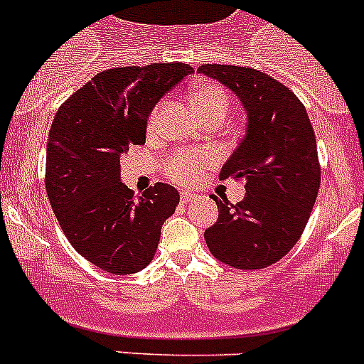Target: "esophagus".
Listing matches in <instances>:
<instances>
[{"instance_id": "esophagus-1", "label": "esophagus", "mask_w": 364, "mask_h": 364, "mask_svg": "<svg viewBox=\"0 0 364 364\" xmlns=\"http://www.w3.org/2000/svg\"><path fill=\"white\" fill-rule=\"evenodd\" d=\"M180 197H182V202H184V204H189V202L197 200V195L191 191H182L180 193Z\"/></svg>"}]
</instances>
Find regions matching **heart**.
I'll return each mask as SVG.
<instances>
[{
  "mask_svg": "<svg viewBox=\"0 0 364 364\" xmlns=\"http://www.w3.org/2000/svg\"><path fill=\"white\" fill-rule=\"evenodd\" d=\"M189 100H191L193 111L200 114H208V112H224L228 114L230 109V98H228L226 91L222 87L215 85V83H202V85L193 87L189 92ZM160 107L154 109L151 114V124H154L156 114H159ZM208 160V154L202 153H180L176 154L171 162L167 164V173L169 176L184 184H191L200 176V167Z\"/></svg>",
  "mask_w": 364,
  "mask_h": 364,
  "instance_id": "heart-1",
  "label": "heart"
}]
</instances>
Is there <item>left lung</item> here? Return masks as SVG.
<instances>
[{"mask_svg": "<svg viewBox=\"0 0 364 364\" xmlns=\"http://www.w3.org/2000/svg\"><path fill=\"white\" fill-rule=\"evenodd\" d=\"M226 85L246 111V133L220 169V178L246 180V195L218 205L204 231L210 252L239 269L275 264L304 231L321 184L314 127L301 100L268 74L250 67L205 63L197 69Z\"/></svg>", "mask_w": 364, "mask_h": 364, "instance_id": "8db88e82", "label": "left lung"}]
</instances>
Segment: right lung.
<instances>
[{
  "label": "right lung",
  "instance_id": "obj_1",
  "mask_svg": "<svg viewBox=\"0 0 364 364\" xmlns=\"http://www.w3.org/2000/svg\"><path fill=\"white\" fill-rule=\"evenodd\" d=\"M188 63H151L98 73L58 109L47 140L45 188L73 247L114 275L146 268L180 195L156 182L138 198L120 180V156L146 142L154 105Z\"/></svg>",
  "mask_w": 364,
  "mask_h": 364
}]
</instances>
